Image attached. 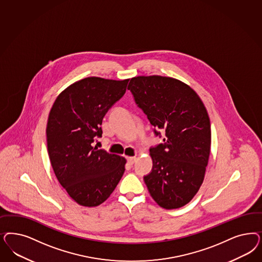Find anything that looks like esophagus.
Wrapping results in <instances>:
<instances>
[{
    "label": "esophagus",
    "instance_id": "esophagus-1",
    "mask_svg": "<svg viewBox=\"0 0 262 262\" xmlns=\"http://www.w3.org/2000/svg\"><path fill=\"white\" fill-rule=\"evenodd\" d=\"M137 160V157L136 156H130V157H127V161L130 165H133L135 163V161Z\"/></svg>",
    "mask_w": 262,
    "mask_h": 262
}]
</instances>
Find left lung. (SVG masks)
I'll return each mask as SVG.
<instances>
[{
	"mask_svg": "<svg viewBox=\"0 0 262 262\" xmlns=\"http://www.w3.org/2000/svg\"><path fill=\"white\" fill-rule=\"evenodd\" d=\"M128 90L164 143L150 147L151 172L144 178L152 199L165 209L184 206L202 186L211 145L210 119L192 88L170 77L138 76Z\"/></svg>",
	"mask_w": 262,
	"mask_h": 262,
	"instance_id": "left-lung-1",
	"label": "left lung"
}]
</instances>
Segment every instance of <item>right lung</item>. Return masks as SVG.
Returning <instances> with one entry per match:
<instances>
[{
	"label": "right lung",
	"instance_id": "right-lung-1",
	"mask_svg": "<svg viewBox=\"0 0 262 262\" xmlns=\"http://www.w3.org/2000/svg\"><path fill=\"white\" fill-rule=\"evenodd\" d=\"M122 81L88 77L70 84L54 102L46 136L54 172L72 200L93 207L104 203L122 178L126 159L93 142L102 137V120L126 92Z\"/></svg>",
	"mask_w": 262,
	"mask_h": 262
}]
</instances>
